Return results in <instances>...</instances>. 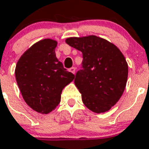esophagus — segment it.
<instances>
[{
	"label": "esophagus",
	"instance_id": "1",
	"mask_svg": "<svg viewBox=\"0 0 149 149\" xmlns=\"http://www.w3.org/2000/svg\"><path fill=\"white\" fill-rule=\"evenodd\" d=\"M69 72H71L72 73L74 74L75 73V68L72 67V68H69Z\"/></svg>",
	"mask_w": 149,
	"mask_h": 149
}]
</instances>
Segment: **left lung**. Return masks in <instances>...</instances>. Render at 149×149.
Segmentation results:
<instances>
[{
	"label": "left lung",
	"mask_w": 149,
	"mask_h": 149,
	"mask_svg": "<svg viewBox=\"0 0 149 149\" xmlns=\"http://www.w3.org/2000/svg\"><path fill=\"white\" fill-rule=\"evenodd\" d=\"M65 42L83 55L74 84L84 104L97 113L110 110L126 88L128 64L124 55L114 44L96 36L70 37Z\"/></svg>",
	"instance_id": "8db88e82"
}]
</instances>
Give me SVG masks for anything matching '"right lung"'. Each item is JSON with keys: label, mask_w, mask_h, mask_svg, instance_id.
<instances>
[{"label": "right lung", "mask_w": 149, "mask_h": 149, "mask_svg": "<svg viewBox=\"0 0 149 149\" xmlns=\"http://www.w3.org/2000/svg\"><path fill=\"white\" fill-rule=\"evenodd\" d=\"M57 42L40 40L17 61L15 76L23 100L33 110L47 114L61 101L63 88L74 78L55 56Z\"/></svg>", "instance_id": "add662e5"}]
</instances>
